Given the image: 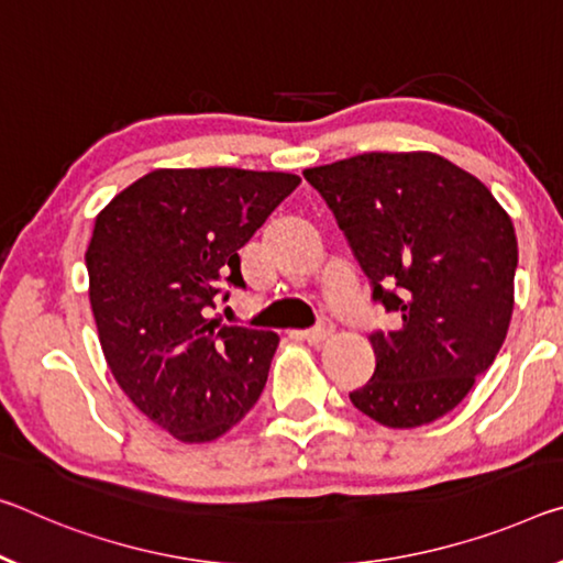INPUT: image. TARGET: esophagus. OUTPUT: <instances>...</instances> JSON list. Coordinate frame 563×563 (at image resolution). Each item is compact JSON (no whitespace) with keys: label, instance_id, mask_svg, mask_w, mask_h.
<instances>
[{"label":"esophagus","instance_id":"1","mask_svg":"<svg viewBox=\"0 0 563 563\" xmlns=\"http://www.w3.org/2000/svg\"><path fill=\"white\" fill-rule=\"evenodd\" d=\"M330 335H333V323H330V320H323L318 328L306 330V333H302V341H306L308 345H320V343H325Z\"/></svg>","mask_w":563,"mask_h":563}]
</instances>
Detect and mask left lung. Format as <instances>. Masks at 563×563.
<instances>
[{
	"label": "left lung",
	"instance_id": "1",
	"mask_svg": "<svg viewBox=\"0 0 563 563\" xmlns=\"http://www.w3.org/2000/svg\"><path fill=\"white\" fill-rule=\"evenodd\" d=\"M373 300L400 316L373 333L376 371L353 406L388 428L456 408L501 351L519 263L514 222L476 175L435 153H365L306 169Z\"/></svg>",
	"mask_w": 563,
	"mask_h": 563
}]
</instances>
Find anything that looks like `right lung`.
<instances>
[{
	"label": "right lung",
	"mask_w": 563,
	"mask_h": 563,
	"mask_svg": "<svg viewBox=\"0 0 563 563\" xmlns=\"http://www.w3.org/2000/svg\"><path fill=\"white\" fill-rule=\"evenodd\" d=\"M300 185L290 173L153 169L95 218L89 306L114 380L183 443L220 439L261 398L280 338L208 318L238 250Z\"/></svg>",
	"instance_id": "1"
}]
</instances>
